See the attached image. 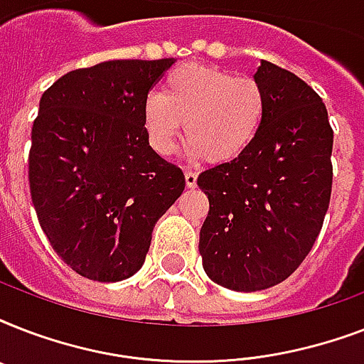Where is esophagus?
Masks as SVG:
<instances>
[{"mask_svg": "<svg viewBox=\"0 0 364 364\" xmlns=\"http://www.w3.org/2000/svg\"><path fill=\"white\" fill-rule=\"evenodd\" d=\"M196 181H198V173H196V171L193 170L185 171V183H187L188 188L196 187Z\"/></svg>", "mask_w": 364, "mask_h": 364, "instance_id": "esophagus-1", "label": "esophagus"}]
</instances>
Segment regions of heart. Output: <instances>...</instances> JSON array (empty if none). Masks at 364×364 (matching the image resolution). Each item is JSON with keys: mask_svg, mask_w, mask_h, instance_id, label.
I'll use <instances>...</instances> for the list:
<instances>
[{"mask_svg": "<svg viewBox=\"0 0 364 364\" xmlns=\"http://www.w3.org/2000/svg\"><path fill=\"white\" fill-rule=\"evenodd\" d=\"M266 109V90L253 77L187 64L166 75L160 94L145 98L143 128L154 153L170 156L185 122L188 159L227 164L251 149Z\"/></svg>", "mask_w": 364, "mask_h": 364, "instance_id": "heart-1", "label": "heart"}]
</instances>
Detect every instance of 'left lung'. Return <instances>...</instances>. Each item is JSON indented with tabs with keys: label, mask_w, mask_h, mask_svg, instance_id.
I'll use <instances>...</instances> for the list:
<instances>
[{
	"label": "left lung",
	"mask_w": 364,
	"mask_h": 364,
	"mask_svg": "<svg viewBox=\"0 0 364 364\" xmlns=\"http://www.w3.org/2000/svg\"><path fill=\"white\" fill-rule=\"evenodd\" d=\"M253 79L268 96L247 153L202 171L210 200L200 255L211 282L253 293L287 279L321 230L333 188V128L319 94L260 60Z\"/></svg>",
	"instance_id": "8db88e82"
}]
</instances>
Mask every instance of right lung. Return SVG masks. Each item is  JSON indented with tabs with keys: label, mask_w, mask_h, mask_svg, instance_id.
Here are the masks:
<instances>
[{
	"label": "right lung",
	"mask_w": 364,
	"mask_h": 364,
	"mask_svg": "<svg viewBox=\"0 0 364 364\" xmlns=\"http://www.w3.org/2000/svg\"><path fill=\"white\" fill-rule=\"evenodd\" d=\"M176 58L107 60L45 90L31 128L30 191L60 259L92 282H122L145 262L185 176L154 153L143 102Z\"/></svg>",
	"instance_id": "right-lung-1"
}]
</instances>
